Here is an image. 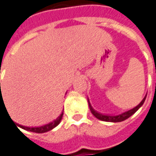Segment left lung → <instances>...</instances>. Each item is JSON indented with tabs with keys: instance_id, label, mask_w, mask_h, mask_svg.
Masks as SVG:
<instances>
[{
	"instance_id": "left-lung-1",
	"label": "left lung",
	"mask_w": 156,
	"mask_h": 156,
	"mask_svg": "<svg viewBox=\"0 0 156 156\" xmlns=\"http://www.w3.org/2000/svg\"><path fill=\"white\" fill-rule=\"evenodd\" d=\"M146 96H147V95H146ZM146 96L144 98V99L142 100L141 103H140L138 105H137L135 108L130 109V110L126 111V112L122 113V114H121V115H109L100 114V113L97 112L96 110H94V109H92V107L91 106V104H90L89 100H88V105H89V108H90V110H91L92 114L94 115V116L96 117V118H98V120H100V121H109V122H121V121H125V120H126V119H128L130 116H132L134 113L136 112L137 109H139L142 105H144V101H145Z\"/></svg>"
}]
</instances>
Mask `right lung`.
Masks as SVG:
<instances>
[{"label": "right lung", "mask_w": 156, "mask_h": 156, "mask_svg": "<svg viewBox=\"0 0 156 156\" xmlns=\"http://www.w3.org/2000/svg\"><path fill=\"white\" fill-rule=\"evenodd\" d=\"M3 100V99H2ZM63 113L60 115L58 117L57 119H56L55 121H53L51 123H49V124H47V125L42 126H39V127H27V126H23L21 125H16L19 126V127H21L23 129L27 130V131H30V132H33V133H47L48 131H50V130L53 129L54 127H56L60 123V121L62 120V117H63ZM15 124V123H14Z\"/></svg>", "instance_id": "1"}]
</instances>
